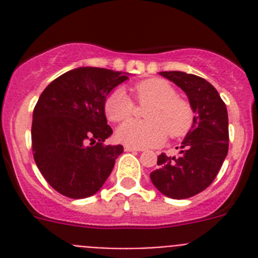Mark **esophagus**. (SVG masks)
Wrapping results in <instances>:
<instances>
[{
  "instance_id": "34e87169",
  "label": "esophagus",
  "mask_w": 258,
  "mask_h": 258,
  "mask_svg": "<svg viewBox=\"0 0 258 258\" xmlns=\"http://www.w3.org/2000/svg\"><path fill=\"white\" fill-rule=\"evenodd\" d=\"M124 150L126 152H137V151H142V149H138V147H132V146H124Z\"/></svg>"
}]
</instances>
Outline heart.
Here are the masks:
<instances>
[{
  "label": "heart",
  "mask_w": 258,
  "mask_h": 258,
  "mask_svg": "<svg viewBox=\"0 0 258 258\" xmlns=\"http://www.w3.org/2000/svg\"><path fill=\"white\" fill-rule=\"evenodd\" d=\"M137 99L150 103L145 111L146 121L127 120L117 127L116 137L132 147H156L164 143L166 134L178 138L187 133L192 124V109L177 97L175 89L161 79H149L134 86ZM134 103L122 88L113 89L104 101V113L113 122L122 121L133 113Z\"/></svg>",
  "instance_id": "1"
}]
</instances>
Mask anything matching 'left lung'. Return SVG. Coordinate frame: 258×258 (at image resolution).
<instances>
[{
    "label": "left lung",
    "mask_w": 258,
    "mask_h": 258,
    "mask_svg": "<svg viewBox=\"0 0 258 258\" xmlns=\"http://www.w3.org/2000/svg\"><path fill=\"white\" fill-rule=\"evenodd\" d=\"M160 75L186 93L195 116L178 155H159V169L154 170L150 178L165 197L187 199L206 190L213 182L229 151L226 104L214 86L203 77L181 71L160 72Z\"/></svg>",
    "instance_id": "obj_1"
}]
</instances>
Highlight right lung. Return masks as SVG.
Segmentation results:
<instances>
[{"mask_svg":"<svg viewBox=\"0 0 258 258\" xmlns=\"http://www.w3.org/2000/svg\"><path fill=\"white\" fill-rule=\"evenodd\" d=\"M127 75L97 67L71 70L46 86L33 109L32 150L54 190L71 199L94 195L124 147L104 146L112 134L104 101Z\"/></svg>","mask_w":258,"mask_h":258,"instance_id":"add662e5","label":"right lung"}]
</instances>
